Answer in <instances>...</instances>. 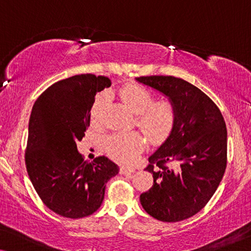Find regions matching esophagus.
Returning a JSON list of instances; mask_svg holds the SVG:
<instances>
[{"instance_id":"obj_1","label":"esophagus","mask_w":251,"mask_h":251,"mask_svg":"<svg viewBox=\"0 0 251 251\" xmlns=\"http://www.w3.org/2000/svg\"><path fill=\"white\" fill-rule=\"evenodd\" d=\"M120 173H121L122 175H129V174L135 173V169H132V168H126V167H122L121 169H120Z\"/></svg>"}]
</instances>
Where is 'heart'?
Wrapping results in <instances>:
<instances>
[{
    "label": "heart",
    "instance_id": "heart-1",
    "mask_svg": "<svg viewBox=\"0 0 251 251\" xmlns=\"http://www.w3.org/2000/svg\"><path fill=\"white\" fill-rule=\"evenodd\" d=\"M126 105L137 115V126L143 130L151 142L157 143L169 135L176 121L175 106L169 100L155 101L149 89L139 84H128L119 91ZM108 102V95L96 97L90 111L92 125L101 122L102 113ZM145 138L138 132L116 133L105 140L108 155L121 163H131L143 152Z\"/></svg>",
    "mask_w": 251,
    "mask_h": 251
}]
</instances>
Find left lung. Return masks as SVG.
<instances>
[{
  "instance_id": "left-lung-1",
  "label": "left lung",
  "mask_w": 251,
  "mask_h": 251,
  "mask_svg": "<svg viewBox=\"0 0 251 251\" xmlns=\"http://www.w3.org/2000/svg\"><path fill=\"white\" fill-rule=\"evenodd\" d=\"M162 92L176 111L170 135L149 157L153 186L140 203L157 221L174 223L198 214L221 184L227 163V130L217 105L200 89L175 76L136 77Z\"/></svg>"
}]
</instances>
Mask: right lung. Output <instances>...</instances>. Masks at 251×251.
I'll return each mask as SVG.
<instances>
[{"mask_svg":"<svg viewBox=\"0 0 251 251\" xmlns=\"http://www.w3.org/2000/svg\"><path fill=\"white\" fill-rule=\"evenodd\" d=\"M108 87L106 76L74 75L43 91L30 113L27 173L43 203L63 217L82 218L97 211L106 183L119 173L106 156L85 161L76 146L90 126L96 94Z\"/></svg>","mask_w":251,"mask_h":251,"instance_id":"obj_1","label":"right lung"}]
</instances>
